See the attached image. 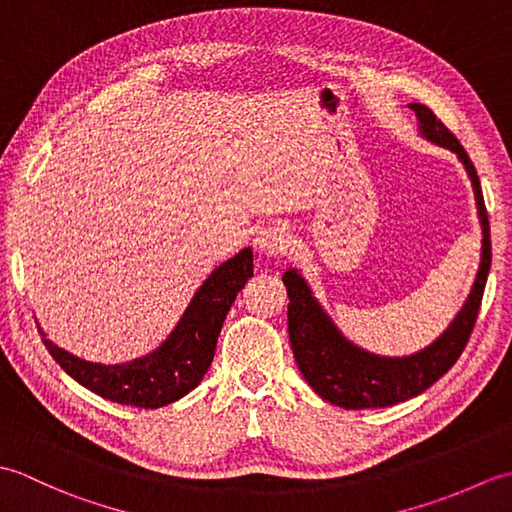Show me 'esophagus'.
<instances>
[{"mask_svg":"<svg viewBox=\"0 0 512 512\" xmlns=\"http://www.w3.org/2000/svg\"><path fill=\"white\" fill-rule=\"evenodd\" d=\"M290 246H292V237L288 233V228L281 224H268L255 237V248L266 257L284 255Z\"/></svg>","mask_w":512,"mask_h":512,"instance_id":"esophagus-1","label":"esophagus"}]
</instances>
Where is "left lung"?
<instances>
[{
  "label": "left lung",
  "instance_id": "8db88e82",
  "mask_svg": "<svg viewBox=\"0 0 512 512\" xmlns=\"http://www.w3.org/2000/svg\"><path fill=\"white\" fill-rule=\"evenodd\" d=\"M409 107L418 116L420 134L431 143L458 154L466 173H469L484 235L482 262L469 299L440 339L424 350L402 358L365 352L347 341L334 321L323 312L319 301L312 297L306 279L295 268L286 270L281 279H284L290 299L288 334L292 354H295V361L308 385L323 400L343 409H378L398 405V402L422 394L424 389H429L438 378L447 374L471 339L482 306L488 270H491V226H488L480 178H477L469 154L427 105L411 103Z\"/></svg>",
  "mask_w": 512,
  "mask_h": 512
}]
</instances>
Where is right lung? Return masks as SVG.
Wrapping results in <instances>:
<instances>
[{
	"label": "right lung",
	"mask_w": 512,
	"mask_h": 512,
	"mask_svg": "<svg viewBox=\"0 0 512 512\" xmlns=\"http://www.w3.org/2000/svg\"><path fill=\"white\" fill-rule=\"evenodd\" d=\"M253 277V250L244 248L217 266L195 292L167 341L123 365L90 363L46 339L48 352L76 383L118 405L158 409L187 396L209 372L217 336L237 292Z\"/></svg>",
	"instance_id": "1"
}]
</instances>
